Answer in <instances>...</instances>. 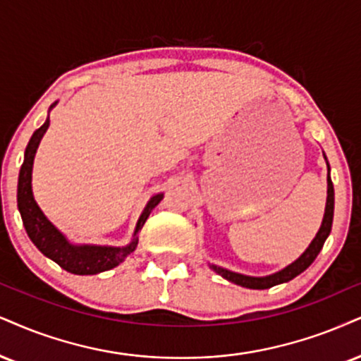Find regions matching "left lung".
I'll return each instance as SVG.
<instances>
[{
	"label": "left lung",
	"instance_id": "left-lung-1",
	"mask_svg": "<svg viewBox=\"0 0 361 361\" xmlns=\"http://www.w3.org/2000/svg\"><path fill=\"white\" fill-rule=\"evenodd\" d=\"M333 209H335V190H333V182L330 177V166H328V197H326V209H324V217L322 222V228H319L317 238L311 241L310 247L306 249L303 255L298 257L293 264H289L288 268L279 271V273L266 276V278H251V276H244V274L233 273V271L222 269V268H219V266H212V269H214L217 274H221L222 278L228 279V281L239 284V286H244V288H251V289H268V288L276 286V284L291 281V279L296 278L298 274L303 273V271L308 268L311 262L314 261V257L318 256V252L322 251L323 244H324V241H326L328 234H330V231H331Z\"/></svg>",
	"mask_w": 361,
	"mask_h": 361
}]
</instances>
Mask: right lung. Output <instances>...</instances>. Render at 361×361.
I'll use <instances>...</instances> for the list:
<instances>
[{"label": "right lung", "mask_w": 361, "mask_h": 361, "mask_svg": "<svg viewBox=\"0 0 361 361\" xmlns=\"http://www.w3.org/2000/svg\"><path fill=\"white\" fill-rule=\"evenodd\" d=\"M50 120L43 123L38 130H35L33 135L28 142V147L25 150V160L20 171V179H18V209L21 212V219H23L25 229L28 233L30 239L33 241L39 251L44 256L55 261L60 268L72 274H97L102 271L112 269L118 262H122L126 257L133 252L139 243V235L137 233L144 228L147 217L150 211L162 201L164 195L157 194L150 199L147 204L145 211L142 212L139 222H137L135 234H133L132 243L126 247H105V246H72L66 239L61 235L55 226L51 224L43 212L39 211L38 204L35 202L33 192H31V169H33V159L37 152L39 140H42L43 133L47 132Z\"/></svg>", "instance_id": "right-lung-1"}]
</instances>
